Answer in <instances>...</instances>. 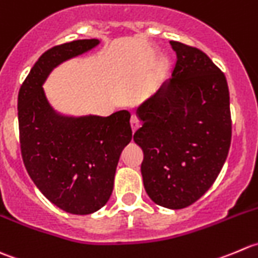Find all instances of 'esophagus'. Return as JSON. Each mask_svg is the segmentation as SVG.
I'll return each instance as SVG.
<instances>
[{
	"instance_id": "1",
	"label": "esophagus",
	"mask_w": 258,
	"mask_h": 258,
	"mask_svg": "<svg viewBox=\"0 0 258 258\" xmlns=\"http://www.w3.org/2000/svg\"><path fill=\"white\" fill-rule=\"evenodd\" d=\"M130 125H132L133 133L137 132V129L140 126V121H139V119H138L137 115L132 116V119H130Z\"/></svg>"
}]
</instances>
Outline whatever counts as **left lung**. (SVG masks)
Segmentation results:
<instances>
[{"label": "left lung", "mask_w": 258, "mask_h": 258, "mask_svg": "<svg viewBox=\"0 0 258 258\" xmlns=\"http://www.w3.org/2000/svg\"><path fill=\"white\" fill-rule=\"evenodd\" d=\"M177 53L172 78L138 106L143 121L134 142L144 153L142 175L150 200L185 208L215 183L232 137L224 74L200 48L170 41Z\"/></svg>", "instance_id": "8db88e82"}]
</instances>
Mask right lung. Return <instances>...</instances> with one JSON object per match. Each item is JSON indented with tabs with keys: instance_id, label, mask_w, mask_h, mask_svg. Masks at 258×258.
I'll list each match as a JSON object with an SVG mask.
<instances>
[{
	"instance_id": "1",
	"label": "right lung",
	"mask_w": 258,
	"mask_h": 258,
	"mask_svg": "<svg viewBox=\"0 0 258 258\" xmlns=\"http://www.w3.org/2000/svg\"><path fill=\"white\" fill-rule=\"evenodd\" d=\"M99 42L76 40L43 52L20 88L17 100L27 173L51 203L73 215L96 212L110 198L119 158L132 140L130 113L61 115L47 101L42 85L56 66Z\"/></svg>"
}]
</instances>
